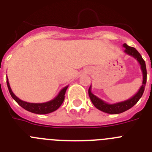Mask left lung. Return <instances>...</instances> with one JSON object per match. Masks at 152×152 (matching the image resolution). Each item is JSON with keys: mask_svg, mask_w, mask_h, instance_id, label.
Instances as JSON below:
<instances>
[{"mask_svg": "<svg viewBox=\"0 0 152 152\" xmlns=\"http://www.w3.org/2000/svg\"><path fill=\"white\" fill-rule=\"evenodd\" d=\"M124 47L125 50L124 52L128 56L133 57L136 61L139 63L141 66V70L142 72V76H143V80H142V85L141 86V88L138 91V92L135 94L134 96L129 98V100H124V101L118 102L116 103H108L107 102L103 101V100L100 99L96 96H95L92 92H91V86L90 87L89 90H88V94H89V96L91 98V102L94 105V107L96 109L100 110L103 111L104 113H107L109 114H119L121 113L125 112V111L128 110L130 108L133 107L137 103V102L139 101V99L142 97L143 93H144L145 88L146 84V79H147V71H146V65L145 62L142 58V56L140 55L138 51L133 48V47L129 46L127 44L124 43L123 45Z\"/></svg>", "mask_w": 152, "mask_h": 152, "instance_id": "1", "label": "left lung"}]
</instances>
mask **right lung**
I'll list each match as a JSON object with an SVG mask.
<instances>
[{"mask_svg": "<svg viewBox=\"0 0 152 152\" xmlns=\"http://www.w3.org/2000/svg\"><path fill=\"white\" fill-rule=\"evenodd\" d=\"M7 84L9 92H10V95H11L12 98H13V100H15L21 107L25 109L26 110L36 114H48L50 113L54 112L56 110H58L60 107V106L62 104L63 101H64V94H65L66 90L68 88V86H66L64 88H62L60 91V92L58 93V94L53 100H50V101L42 103H33L23 101V100H20V98L17 97L13 94L11 88H10V84H9V81H8V78H7Z\"/></svg>", "mask_w": 152, "mask_h": 152, "instance_id": "1", "label": "right lung"}]
</instances>
